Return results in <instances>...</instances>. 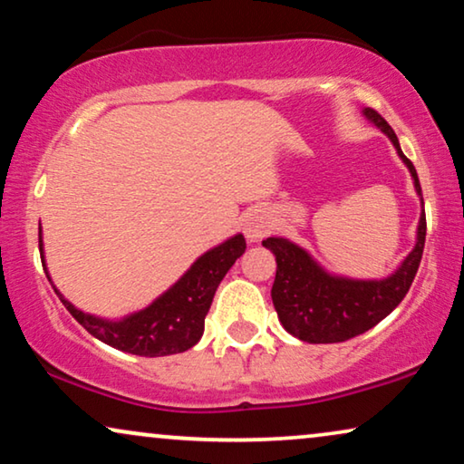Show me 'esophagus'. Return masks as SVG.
Returning <instances> with one entry per match:
<instances>
[{
    "label": "esophagus",
    "mask_w": 464,
    "mask_h": 464,
    "mask_svg": "<svg viewBox=\"0 0 464 464\" xmlns=\"http://www.w3.org/2000/svg\"><path fill=\"white\" fill-rule=\"evenodd\" d=\"M271 214L267 209H250L244 218V236L248 242H261V239L271 231Z\"/></svg>",
    "instance_id": "1"
}]
</instances>
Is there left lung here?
<instances>
[{
    "mask_svg": "<svg viewBox=\"0 0 464 464\" xmlns=\"http://www.w3.org/2000/svg\"><path fill=\"white\" fill-rule=\"evenodd\" d=\"M365 119L373 122L382 133L388 135L397 154L410 169L413 187L422 201V188L411 160L401 150L392 127L372 108L362 110ZM424 208V201H422ZM426 237V216L420 214L416 246L405 261L388 277L380 280H354V277L335 276L301 246L286 237H267L263 246L276 255V282L271 299L277 318L290 335L307 343H339L361 333L373 329L397 307L410 290L416 271L422 261Z\"/></svg>",
    "mask_w": 464,
    "mask_h": 464,
    "instance_id": "obj_1",
    "label": "left lung"
}]
</instances>
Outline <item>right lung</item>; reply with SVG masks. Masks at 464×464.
Returning a JSON list of instances; mask_svg holds the SVG:
<instances>
[{"instance_id":"obj_1","label":"right lung","mask_w":464,"mask_h":464,"mask_svg":"<svg viewBox=\"0 0 464 464\" xmlns=\"http://www.w3.org/2000/svg\"><path fill=\"white\" fill-rule=\"evenodd\" d=\"M246 239L242 233L228 237L227 242L208 250L197 261L190 265V269L178 280L174 286L165 290L157 296L150 305L144 310L129 314L121 320H108L84 314L72 305L63 295L54 288L59 295L61 304L67 307V312L91 333L99 342L112 345L116 350L129 352L135 356H168L180 354L199 342L203 335V324L212 305L214 293L227 276V271L233 267V263L244 255ZM40 256L44 265L46 277L51 280L44 261V244H42L40 231ZM53 284V280H51Z\"/></svg>"}]
</instances>
